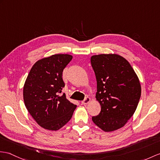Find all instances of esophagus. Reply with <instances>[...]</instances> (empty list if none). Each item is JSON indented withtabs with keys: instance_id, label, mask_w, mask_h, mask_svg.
<instances>
[{
	"instance_id": "34e87169",
	"label": "esophagus",
	"mask_w": 160,
	"mask_h": 160,
	"mask_svg": "<svg viewBox=\"0 0 160 160\" xmlns=\"http://www.w3.org/2000/svg\"><path fill=\"white\" fill-rule=\"evenodd\" d=\"M90 101H91V99L88 98V97H87L83 100V101H82V104H87V103L90 102Z\"/></svg>"
}]
</instances>
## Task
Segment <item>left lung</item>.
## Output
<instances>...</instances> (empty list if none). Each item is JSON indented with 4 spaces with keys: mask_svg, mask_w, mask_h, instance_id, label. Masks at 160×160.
<instances>
[{
    "mask_svg": "<svg viewBox=\"0 0 160 160\" xmlns=\"http://www.w3.org/2000/svg\"><path fill=\"white\" fill-rule=\"evenodd\" d=\"M97 80L96 99L101 112L92 120L104 132L117 130L135 112L141 95L140 81L129 62L117 54L91 58Z\"/></svg>",
    "mask_w": 160,
    "mask_h": 160,
    "instance_id": "8db88e82",
    "label": "left lung"
}]
</instances>
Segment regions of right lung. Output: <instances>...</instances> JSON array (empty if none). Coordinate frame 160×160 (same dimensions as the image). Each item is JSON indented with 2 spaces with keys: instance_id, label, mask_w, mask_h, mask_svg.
Here are the masks:
<instances>
[{
  "instance_id": "right-lung-1",
  "label": "right lung",
  "mask_w": 160,
  "mask_h": 160,
  "mask_svg": "<svg viewBox=\"0 0 160 160\" xmlns=\"http://www.w3.org/2000/svg\"><path fill=\"white\" fill-rule=\"evenodd\" d=\"M72 56L58 54L37 61L30 71L23 88L24 104L41 127L56 131L72 117L76 105L62 93L65 87L62 71Z\"/></svg>"
}]
</instances>
